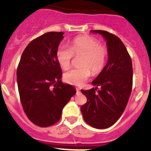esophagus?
<instances>
[{
    "instance_id": "1",
    "label": "esophagus",
    "mask_w": 151,
    "mask_h": 151,
    "mask_svg": "<svg viewBox=\"0 0 151 151\" xmlns=\"http://www.w3.org/2000/svg\"><path fill=\"white\" fill-rule=\"evenodd\" d=\"M80 93V90L78 88H76V94H79Z\"/></svg>"
}]
</instances>
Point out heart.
I'll return each instance as SVG.
<instances>
[{
    "instance_id": "1",
    "label": "heart",
    "mask_w": 151,
    "mask_h": 151,
    "mask_svg": "<svg viewBox=\"0 0 151 151\" xmlns=\"http://www.w3.org/2000/svg\"><path fill=\"white\" fill-rule=\"evenodd\" d=\"M107 49L91 35L77 36L72 41L70 47L60 45L56 51L57 63L63 69H68L74 56H81L78 65L81 67L66 72L64 81L70 85L82 86L93 75H97L104 68L107 59Z\"/></svg>"
}]
</instances>
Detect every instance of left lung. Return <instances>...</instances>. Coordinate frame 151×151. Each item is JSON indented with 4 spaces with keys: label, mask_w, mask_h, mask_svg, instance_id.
<instances>
[{
    "label": "left lung",
    "mask_w": 151,
    "mask_h": 151,
    "mask_svg": "<svg viewBox=\"0 0 151 151\" xmlns=\"http://www.w3.org/2000/svg\"><path fill=\"white\" fill-rule=\"evenodd\" d=\"M91 32L101 34L106 41L108 61L92 82L96 88L81 91L88 100L81 106V111L89 125L103 129L115 123L127 106L132 89V63L127 49L116 35L103 30Z\"/></svg>",
    "instance_id": "obj_1"
}]
</instances>
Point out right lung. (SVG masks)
<instances>
[{
    "instance_id": "obj_1",
    "label": "right lung",
    "mask_w": 151,
    "mask_h": 151,
    "mask_svg": "<svg viewBox=\"0 0 151 151\" xmlns=\"http://www.w3.org/2000/svg\"><path fill=\"white\" fill-rule=\"evenodd\" d=\"M63 35V32H50L32 40L17 67L23 110L29 120L40 127L57 123L65 105L76 93L73 86L61 82L62 69L56 58Z\"/></svg>"
}]
</instances>
